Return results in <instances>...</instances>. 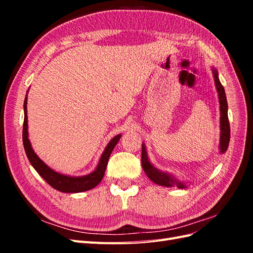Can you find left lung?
<instances>
[{"label": "left lung", "mask_w": 253, "mask_h": 253, "mask_svg": "<svg viewBox=\"0 0 253 253\" xmlns=\"http://www.w3.org/2000/svg\"><path fill=\"white\" fill-rule=\"evenodd\" d=\"M212 73H213L214 82H215V86H216L218 99H219V111H220L219 153L220 154H224L228 149L229 141H230V126H229V120H228V103H227L225 88L223 85H221V83L218 79V73L214 67H212ZM141 148H142V151H141L142 169L153 182H155L157 185L164 186V187H177L179 189H185L187 187L185 182L180 181L179 179L174 177L173 175L156 169V168L150 163L144 143H142Z\"/></svg>", "instance_id": "left-lung-1"}]
</instances>
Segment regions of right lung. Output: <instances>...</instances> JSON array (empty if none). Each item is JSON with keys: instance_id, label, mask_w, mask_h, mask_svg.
Wrapping results in <instances>:
<instances>
[{"instance_id": "obj_1", "label": "right lung", "mask_w": 253, "mask_h": 253, "mask_svg": "<svg viewBox=\"0 0 253 253\" xmlns=\"http://www.w3.org/2000/svg\"><path fill=\"white\" fill-rule=\"evenodd\" d=\"M28 93V90H27ZM28 126H27V95L24 100V124H23V144H24L25 153L29 163L35 168V170L39 173L41 177L46 181L53 189L64 193H78L84 192L95 188L103 178V175L108 165L111 153L114 150L115 145L119 141L121 134L115 136L108 143L104 149L102 155L99 160L98 166L91 173L84 176H70L56 172L49 168L46 164L39 158L32 148V143L28 139Z\"/></svg>"}]
</instances>
